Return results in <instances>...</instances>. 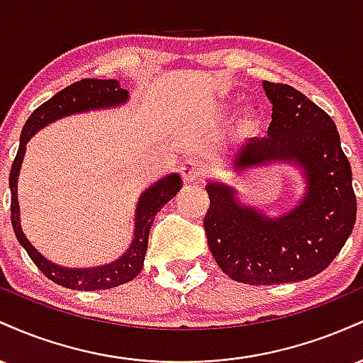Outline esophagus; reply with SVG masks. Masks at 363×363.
I'll use <instances>...</instances> for the list:
<instances>
[{"label": "esophagus", "instance_id": "obj_1", "mask_svg": "<svg viewBox=\"0 0 363 363\" xmlns=\"http://www.w3.org/2000/svg\"><path fill=\"white\" fill-rule=\"evenodd\" d=\"M181 174L186 184H196L205 177V165L196 158H187L184 164L181 165Z\"/></svg>", "mask_w": 363, "mask_h": 363}]
</instances>
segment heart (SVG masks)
<instances>
[{
    "mask_svg": "<svg viewBox=\"0 0 363 363\" xmlns=\"http://www.w3.org/2000/svg\"><path fill=\"white\" fill-rule=\"evenodd\" d=\"M240 126H242L244 131H247V133L256 131V129H257V119H256V116L251 114V112H247V114H244L242 121H240Z\"/></svg>",
    "mask_w": 363,
    "mask_h": 363,
    "instance_id": "obj_1",
    "label": "heart"
}]
</instances>
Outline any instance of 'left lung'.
<instances>
[{
	"label": "left lung",
	"instance_id": "obj_1",
	"mask_svg": "<svg viewBox=\"0 0 363 363\" xmlns=\"http://www.w3.org/2000/svg\"><path fill=\"white\" fill-rule=\"evenodd\" d=\"M273 104L268 138H252L237 150L234 169L274 160L298 164L307 177L306 198L281 218H264L237 203L232 187L210 182L205 215L208 247L220 269L249 285L301 281L326 269L352 234L357 198L352 167L336 124L302 91L264 82Z\"/></svg>",
	"mask_w": 363,
	"mask_h": 363
}]
</instances>
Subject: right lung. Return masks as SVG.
<instances>
[{
  "instance_id": "add662e5",
  "label": "right lung",
  "mask_w": 363,
  "mask_h": 363,
  "mask_svg": "<svg viewBox=\"0 0 363 363\" xmlns=\"http://www.w3.org/2000/svg\"><path fill=\"white\" fill-rule=\"evenodd\" d=\"M128 90L121 89L116 80H97V78H83L80 82H74L73 85L66 86L57 91L54 97L44 102L32 112L30 118L27 119L20 136V147L16 152L10 170V189H11V225L18 242L23 245L30 259L34 261L37 268L43 272L49 280L57 285L66 286L72 290H107L112 286H119L123 283L131 281L133 278L138 277L143 268L145 254L148 247V234L155 215L160 208L169 203L181 189L182 181L177 174L160 179L157 184L141 194L138 208H136V223H135V239H133L131 247L126 254L119 257L118 261L111 264L99 266V268L86 269H72L62 268V266L52 264L51 261L40 256V252L27 240L23 235L22 227H20V208L18 199H16V179H18L20 165H22L25 145L34 136L35 131L44 128L45 124L52 121L61 119L62 116L74 114V112H85L90 109H104V107H114L119 104L126 102Z\"/></svg>"
}]
</instances>
